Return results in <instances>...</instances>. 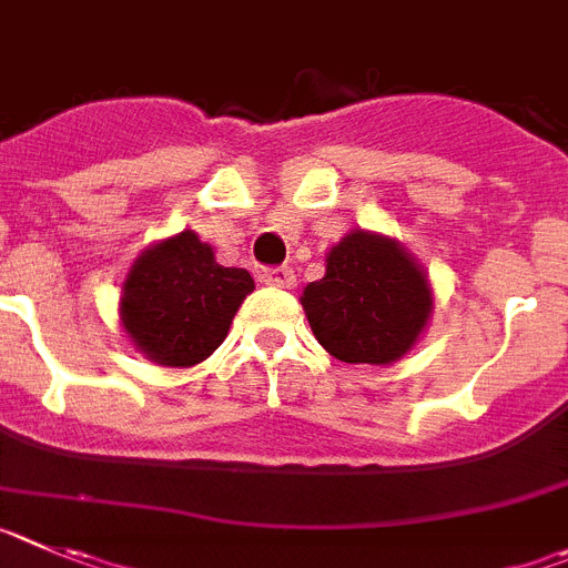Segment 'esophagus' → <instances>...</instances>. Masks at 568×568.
I'll return each mask as SVG.
<instances>
[{
	"mask_svg": "<svg viewBox=\"0 0 568 568\" xmlns=\"http://www.w3.org/2000/svg\"><path fill=\"white\" fill-rule=\"evenodd\" d=\"M260 280H263L265 285H274V288H294V285H296V274L291 272L288 265H277V268H265V272L260 274Z\"/></svg>",
	"mask_w": 568,
	"mask_h": 568,
	"instance_id": "esophagus-1",
	"label": "esophagus"
}]
</instances>
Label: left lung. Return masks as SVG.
I'll return each instance as SVG.
<instances>
[{"label": "left lung", "mask_w": 568, "mask_h": 568, "mask_svg": "<svg viewBox=\"0 0 568 568\" xmlns=\"http://www.w3.org/2000/svg\"><path fill=\"white\" fill-rule=\"evenodd\" d=\"M308 325L347 365H393L410 354L433 316L424 265L398 240L354 229L325 254V277L303 288Z\"/></svg>", "instance_id": "left-lung-1"}]
</instances>
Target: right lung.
<instances>
[{
	"label": "right lung",
	"instance_id": "obj_1",
	"mask_svg": "<svg viewBox=\"0 0 568 568\" xmlns=\"http://www.w3.org/2000/svg\"><path fill=\"white\" fill-rule=\"evenodd\" d=\"M254 280L226 268L192 229L150 243L121 285L119 320L135 351L161 367H192L221 347Z\"/></svg>",
	"mask_w": 568,
	"mask_h": 568
}]
</instances>
